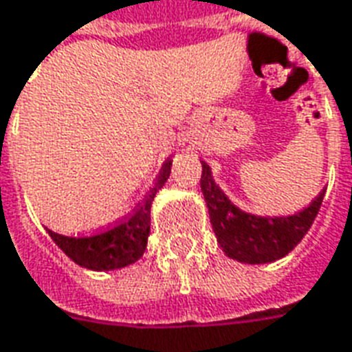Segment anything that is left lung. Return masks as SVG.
Returning a JSON list of instances; mask_svg holds the SVG:
<instances>
[{
    "label": "left lung",
    "instance_id": "8db88e82",
    "mask_svg": "<svg viewBox=\"0 0 352 352\" xmlns=\"http://www.w3.org/2000/svg\"><path fill=\"white\" fill-rule=\"evenodd\" d=\"M199 186L206 198L211 226L222 251L230 258L245 264H265L283 258L300 243L317 217L324 190L309 207L290 217H256L237 209L214 184L211 169L201 162Z\"/></svg>",
    "mask_w": 352,
    "mask_h": 352
}]
</instances>
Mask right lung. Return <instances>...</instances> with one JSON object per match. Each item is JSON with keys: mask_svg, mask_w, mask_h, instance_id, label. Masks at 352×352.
<instances>
[{"mask_svg": "<svg viewBox=\"0 0 352 352\" xmlns=\"http://www.w3.org/2000/svg\"><path fill=\"white\" fill-rule=\"evenodd\" d=\"M171 173V160H166L156 184L148 190L145 199L133 209V213L124 219L113 228L100 232L96 236L67 237L54 234L49 230V236L75 264L94 270V272H109L120 270L124 265L133 264L143 256L146 249V239L151 234V206L164 183Z\"/></svg>", "mask_w": 352, "mask_h": 352, "instance_id": "right-lung-1", "label": "right lung"}]
</instances>
